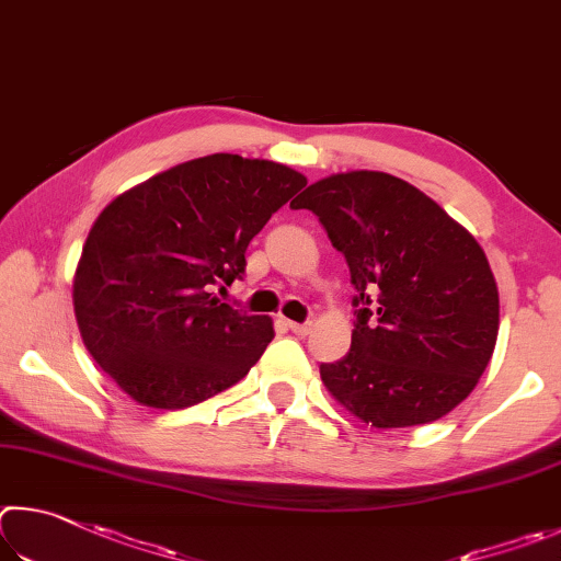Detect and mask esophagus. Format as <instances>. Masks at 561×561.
<instances>
[{
	"label": "esophagus",
	"mask_w": 561,
	"mask_h": 561,
	"mask_svg": "<svg viewBox=\"0 0 561 561\" xmlns=\"http://www.w3.org/2000/svg\"><path fill=\"white\" fill-rule=\"evenodd\" d=\"M288 328L296 332V335H308V332L312 330V320H308V322H288Z\"/></svg>",
	"instance_id": "34e87169"
}]
</instances>
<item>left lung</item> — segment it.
Returning a JSON list of instances; mask_svg holds the SVG:
<instances>
[{
    "mask_svg": "<svg viewBox=\"0 0 561 561\" xmlns=\"http://www.w3.org/2000/svg\"><path fill=\"white\" fill-rule=\"evenodd\" d=\"M293 209L318 216L357 290L352 347L320 365L325 389L375 428L454 411L485 371L500 328L497 283L473 233L414 184L371 170L330 174Z\"/></svg>",
    "mask_w": 561,
    "mask_h": 561,
    "instance_id": "8db88e82",
    "label": "left lung"
}]
</instances>
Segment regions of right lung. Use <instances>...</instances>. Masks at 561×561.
Instances as JSON below:
<instances>
[{"instance_id": "add662e5", "label": "right lung", "mask_w": 561, "mask_h": 561, "mask_svg": "<svg viewBox=\"0 0 561 561\" xmlns=\"http://www.w3.org/2000/svg\"><path fill=\"white\" fill-rule=\"evenodd\" d=\"M306 184L288 164L216 152L105 206L73 275V310L85 350L127 397L174 411L249 375L273 320L211 290L241 278L253 236Z\"/></svg>"}]
</instances>
